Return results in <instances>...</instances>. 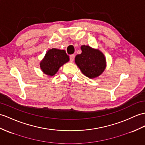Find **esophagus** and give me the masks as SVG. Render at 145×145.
I'll return each mask as SVG.
<instances>
[{
    "mask_svg": "<svg viewBox=\"0 0 145 145\" xmlns=\"http://www.w3.org/2000/svg\"><path fill=\"white\" fill-rule=\"evenodd\" d=\"M74 57H75L74 55H71L69 56V59H70L71 62H72L74 61Z\"/></svg>",
    "mask_w": 145,
    "mask_h": 145,
    "instance_id": "34e87169",
    "label": "esophagus"
}]
</instances>
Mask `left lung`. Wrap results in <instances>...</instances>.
I'll use <instances>...</instances> for the list:
<instances>
[{"label":"left lung","mask_w":145,"mask_h":145,"mask_svg":"<svg viewBox=\"0 0 145 145\" xmlns=\"http://www.w3.org/2000/svg\"><path fill=\"white\" fill-rule=\"evenodd\" d=\"M82 53L77 55L75 63L84 74L90 79H93L101 75L106 66L104 54L98 49H94L89 45L81 46Z\"/></svg>","instance_id":"left-lung-1"}]
</instances>
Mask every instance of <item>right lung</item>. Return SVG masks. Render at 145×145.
Wrapping results in <instances>:
<instances>
[{
	"label": "right lung",
	"instance_id": "obj_1",
	"mask_svg": "<svg viewBox=\"0 0 145 145\" xmlns=\"http://www.w3.org/2000/svg\"><path fill=\"white\" fill-rule=\"evenodd\" d=\"M69 61V56L65 50L52 48L46 53L40 63L41 70L48 76H54L59 68Z\"/></svg>",
	"mask_w": 145,
	"mask_h": 145
}]
</instances>
